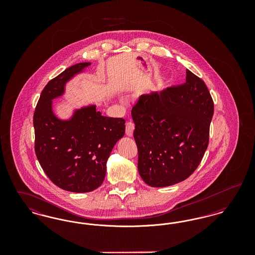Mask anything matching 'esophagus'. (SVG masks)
<instances>
[{
  "label": "esophagus",
  "instance_id": "esophagus-1",
  "mask_svg": "<svg viewBox=\"0 0 255 255\" xmlns=\"http://www.w3.org/2000/svg\"><path fill=\"white\" fill-rule=\"evenodd\" d=\"M133 129H134V124L133 122H128L126 123V134L128 136L133 135Z\"/></svg>",
  "mask_w": 255,
  "mask_h": 255
}]
</instances>
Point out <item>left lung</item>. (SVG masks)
Masks as SVG:
<instances>
[{
    "label": "left lung",
    "instance_id": "1",
    "mask_svg": "<svg viewBox=\"0 0 255 255\" xmlns=\"http://www.w3.org/2000/svg\"><path fill=\"white\" fill-rule=\"evenodd\" d=\"M185 83L142 95L132 110L137 170L146 184L164 187L186 180L208 145L214 105L205 82L186 70Z\"/></svg>",
    "mask_w": 255,
    "mask_h": 255
}]
</instances>
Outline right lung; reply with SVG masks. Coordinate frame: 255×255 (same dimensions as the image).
Here are the masks:
<instances>
[{
  "instance_id": "obj_1",
  "label": "right lung",
  "mask_w": 255,
  "mask_h": 255,
  "mask_svg": "<svg viewBox=\"0 0 255 255\" xmlns=\"http://www.w3.org/2000/svg\"><path fill=\"white\" fill-rule=\"evenodd\" d=\"M91 62L69 67L44 88L33 117L37 158L50 181L66 191L91 192L106 175V164L116 143L125 133L123 119L108 118L96 104L73 108L60 119L53 100L66 94L67 84L85 73Z\"/></svg>"
}]
</instances>
